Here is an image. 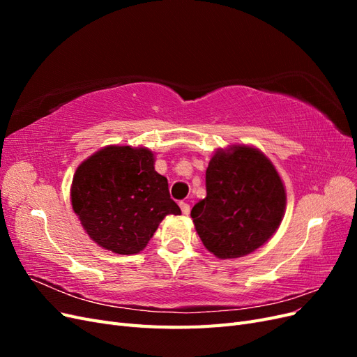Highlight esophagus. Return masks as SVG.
Listing matches in <instances>:
<instances>
[{
	"label": "esophagus",
	"mask_w": 357,
	"mask_h": 357,
	"mask_svg": "<svg viewBox=\"0 0 357 357\" xmlns=\"http://www.w3.org/2000/svg\"><path fill=\"white\" fill-rule=\"evenodd\" d=\"M180 208H181V213L188 215L190 213V205L188 202H180Z\"/></svg>",
	"instance_id": "obj_1"
}]
</instances>
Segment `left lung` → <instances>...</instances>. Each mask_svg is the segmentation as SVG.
<instances>
[{"instance_id": "1", "label": "left lung", "mask_w": 357, "mask_h": 357, "mask_svg": "<svg viewBox=\"0 0 357 357\" xmlns=\"http://www.w3.org/2000/svg\"><path fill=\"white\" fill-rule=\"evenodd\" d=\"M207 197L192 208L197 232L220 259L241 257L264 245L282 223L286 192L277 169L248 146L219 150L205 171Z\"/></svg>"}]
</instances>
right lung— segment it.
<instances>
[{
	"instance_id": "obj_1",
	"label": "right lung",
	"mask_w": 357,
	"mask_h": 357,
	"mask_svg": "<svg viewBox=\"0 0 357 357\" xmlns=\"http://www.w3.org/2000/svg\"><path fill=\"white\" fill-rule=\"evenodd\" d=\"M71 204L91 238L119 255L142 252L165 215L181 213L153 153L131 146L104 147L80 164Z\"/></svg>"
}]
</instances>
